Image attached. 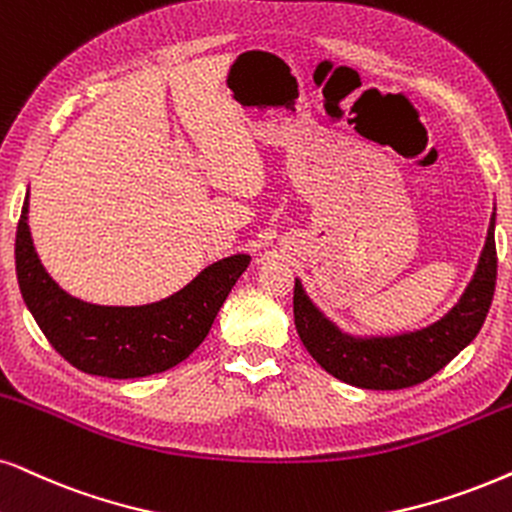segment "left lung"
<instances>
[{
  "instance_id": "obj_1",
  "label": "left lung",
  "mask_w": 512,
  "mask_h": 512,
  "mask_svg": "<svg viewBox=\"0 0 512 512\" xmlns=\"http://www.w3.org/2000/svg\"><path fill=\"white\" fill-rule=\"evenodd\" d=\"M496 208L487 241L461 300L442 319L418 331L397 335H352L328 319L309 300L295 278L293 314L302 345L323 371L333 378L366 390H401L423 383L449 364L480 333L496 288Z\"/></svg>"
}]
</instances>
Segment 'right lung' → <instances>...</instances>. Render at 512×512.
Wrapping results in <instances>:
<instances>
[{
    "instance_id": "right-lung-1",
    "label": "right lung",
    "mask_w": 512,
    "mask_h": 512,
    "mask_svg": "<svg viewBox=\"0 0 512 512\" xmlns=\"http://www.w3.org/2000/svg\"><path fill=\"white\" fill-rule=\"evenodd\" d=\"M25 196L16 231V276L23 302L51 347L75 368L103 378H144L177 366L210 333L250 255L224 257L165 300L106 307L66 293L37 257Z\"/></svg>"
}]
</instances>
